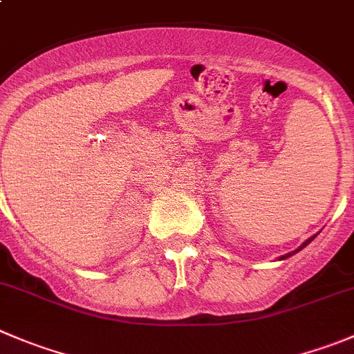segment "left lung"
I'll list each match as a JSON object with an SVG mask.
<instances>
[{
  "mask_svg": "<svg viewBox=\"0 0 354 354\" xmlns=\"http://www.w3.org/2000/svg\"><path fill=\"white\" fill-rule=\"evenodd\" d=\"M317 235H318V233H317ZM317 235H313V236H310V239H308V240H304V242L301 243V245L297 247L296 250H292V252H289V254H283V256H280V259H287V257H290V256H294V254H296V252H299V250H301V249H304V247H306L308 243H311V240H313L315 236H317Z\"/></svg>",
  "mask_w": 354,
  "mask_h": 354,
  "instance_id": "obj_1",
  "label": "left lung"
}]
</instances>
